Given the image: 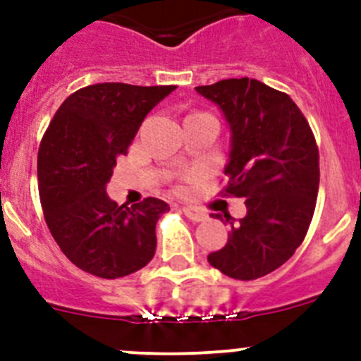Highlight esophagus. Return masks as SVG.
Returning a JSON list of instances; mask_svg holds the SVG:
<instances>
[{"instance_id": "1", "label": "esophagus", "mask_w": 361, "mask_h": 361, "mask_svg": "<svg viewBox=\"0 0 361 361\" xmlns=\"http://www.w3.org/2000/svg\"><path fill=\"white\" fill-rule=\"evenodd\" d=\"M183 213L191 220V222H202V220H206V213H204L202 209L195 208V206H184Z\"/></svg>"}]
</instances>
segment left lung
Masks as SVG:
<instances>
[{
  "instance_id": "1",
  "label": "left lung",
  "mask_w": 361,
  "mask_h": 361,
  "mask_svg": "<svg viewBox=\"0 0 361 361\" xmlns=\"http://www.w3.org/2000/svg\"><path fill=\"white\" fill-rule=\"evenodd\" d=\"M195 90L219 104L231 128L220 195L245 199L247 208L237 224L226 219L228 244L208 262L229 279H260L288 262L307 235L320 184L317 139L295 101L257 79H224Z\"/></svg>"
}]
</instances>
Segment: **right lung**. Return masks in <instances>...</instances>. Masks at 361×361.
I'll list each match as a JSON object with an SVG mask.
<instances>
[{
  "mask_svg": "<svg viewBox=\"0 0 361 361\" xmlns=\"http://www.w3.org/2000/svg\"><path fill=\"white\" fill-rule=\"evenodd\" d=\"M177 86L101 82L63 101L37 152L41 208L54 240L79 269L123 279L155 255V226L170 206L148 197L119 206L106 184L148 111Z\"/></svg>",
  "mask_w": 361,
  "mask_h": 361,
  "instance_id": "obj_1",
  "label": "right lung"
}]
</instances>
